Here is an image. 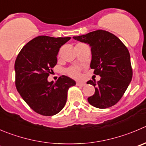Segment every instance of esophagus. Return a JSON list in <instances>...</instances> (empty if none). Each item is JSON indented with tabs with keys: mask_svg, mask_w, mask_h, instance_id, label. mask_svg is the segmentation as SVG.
Returning a JSON list of instances; mask_svg holds the SVG:
<instances>
[{
	"mask_svg": "<svg viewBox=\"0 0 146 146\" xmlns=\"http://www.w3.org/2000/svg\"><path fill=\"white\" fill-rule=\"evenodd\" d=\"M76 85L78 86H86V83H85L84 82L78 81V82H76Z\"/></svg>",
	"mask_w": 146,
	"mask_h": 146,
	"instance_id": "obj_1",
	"label": "esophagus"
}]
</instances>
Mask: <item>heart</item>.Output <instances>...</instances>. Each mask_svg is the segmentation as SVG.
Here are the masks:
<instances>
[{
	"instance_id": "heart-1",
	"label": "heart",
	"mask_w": 146,
	"mask_h": 146,
	"mask_svg": "<svg viewBox=\"0 0 146 146\" xmlns=\"http://www.w3.org/2000/svg\"><path fill=\"white\" fill-rule=\"evenodd\" d=\"M66 73L70 77L78 78L80 76V68L76 67V66L69 68L66 70Z\"/></svg>"
}]
</instances>
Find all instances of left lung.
<instances>
[{"label":"left lung","instance_id":"1","mask_svg":"<svg viewBox=\"0 0 146 146\" xmlns=\"http://www.w3.org/2000/svg\"><path fill=\"white\" fill-rule=\"evenodd\" d=\"M78 41L91 47L90 68L100 76L88 84L95 87V93L88 98L91 106L107 108L116 104L123 96L133 77L130 53L121 40L108 31L98 30L86 35L74 36Z\"/></svg>","mask_w":146,"mask_h":146}]
</instances>
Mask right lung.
Listing matches in <instances>:
<instances>
[{"mask_svg":"<svg viewBox=\"0 0 146 146\" xmlns=\"http://www.w3.org/2000/svg\"><path fill=\"white\" fill-rule=\"evenodd\" d=\"M70 39L38 36L21 49L15 60L17 90L31 108L42 115L51 116L60 112L66 105L69 88L76 85L75 80L66 76L59 77L55 83L48 81L57 63L59 49Z\"/></svg>","mask_w":146,"mask_h":146,"instance_id":"right-lung-1","label":"right lung"}]
</instances>
